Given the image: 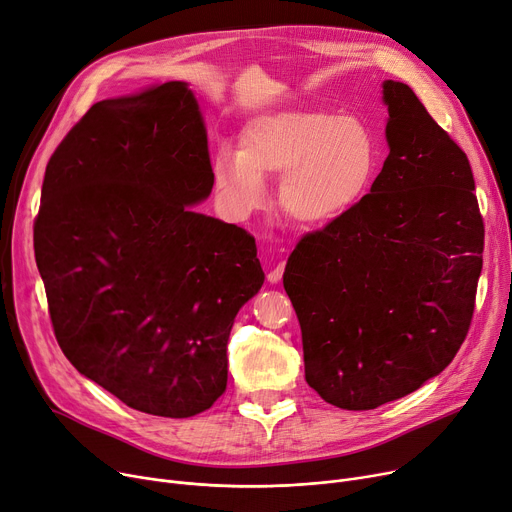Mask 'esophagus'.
Wrapping results in <instances>:
<instances>
[{
  "mask_svg": "<svg viewBox=\"0 0 512 512\" xmlns=\"http://www.w3.org/2000/svg\"><path fill=\"white\" fill-rule=\"evenodd\" d=\"M284 267H286V261H280V263L274 267V270L267 272V280H270L272 284L280 282V280H282V274H284Z\"/></svg>",
  "mask_w": 512,
  "mask_h": 512,
  "instance_id": "1",
  "label": "esophagus"
}]
</instances>
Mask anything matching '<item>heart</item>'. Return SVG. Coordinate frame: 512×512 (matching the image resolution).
Wrapping results in <instances>:
<instances>
[{
  "instance_id": "b5f03b06",
  "label": "heart",
  "mask_w": 512,
  "mask_h": 512,
  "mask_svg": "<svg viewBox=\"0 0 512 512\" xmlns=\"http://www.w3.org/2000/svg\"><path fill=\"white\" fill-rule=\"evenodd\" d=\"M378 166L371 128L355 114L299 110L267 114L240 132V151L213 157V188L224 211L245 220L267 197L263 176H282L278 203L301 226L321 228L351 211Z\"/></svg>"
}]
</instances>
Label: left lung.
Wrapping results in <instances>:
<instances>
[{
    "label": "left lung",
    "mask_w": 512,
    "mask_h": 512,
    "mask_svg": "<svg viewBox=\"0 0 512 512\" xmlns=\"http://www.w3.org/2000/svg\"><path fill=\"white\" fill-rule=\"evenodd\" d=\"M384 101L390 153L371 191L305 234L284 270L305 380L346 411L378 409L448 367L469 332L483 265L465 151L409 85L386 80Z\"/></svg>",
    "instance_id": "obj_1"
}]
</instances>
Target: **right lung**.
I'll return each instance as SVG.
<instances>
[{"mask_svg":"<svg viewBox=\"0 0 512 512\" xmlns=\"http://www.w3.org/2000/svg\"><path fill=\"white\" fill-rule=\"evenodd\" d=\"M211 186L180 80L95 103L45 168L33 240L53 334L130 409L184 419L226 390L234 317L265 276L247 230L191 209Z\"/></svg>","mask_w":512,"mask_h":512,"instance_id":"obj_1","label":"right lung"}]
</instances>
